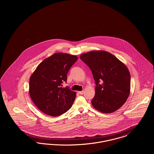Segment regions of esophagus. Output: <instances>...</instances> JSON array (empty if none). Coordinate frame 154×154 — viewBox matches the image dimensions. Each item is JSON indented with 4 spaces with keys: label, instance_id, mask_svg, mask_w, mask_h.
I'll use <instances>...</instances> for the list:
<instances>
[{
    "label": "esophagus",
    "instance_id": "obj_1",
    "mask_svg": "<svg viewBox=\"0 0 154 154\" xmlns=\"http://www.w3.org/2000/svg\"><path fill=\"white\" fill-rule=\"evenodd\" d=\"M84 93V91H79V94H80V95H83Z\"/></svg>",
    "mask_w": 154,
    "mask_h": 154
}]
</instances>
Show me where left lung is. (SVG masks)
Wrapping results in <instances>:
<instances>
[{
    "label": "left lung",
    "mask_w": 154,
    "mask_h": 154,
    "mask_svg": "<svg viewBox=\"0 0 154 154\" xmlns=\"http://www.w3.org/2000/svg\"><path fill=\"white\" fill-rule=\"evenodd\" d=\"M80 58L90 68L95 81L93 107L103 113L119 109L130 94L131 74L128 67L114 55L102 50L86 52Z\"/></svg>",
    "instance_id": "obj_1"
}]
</instances>
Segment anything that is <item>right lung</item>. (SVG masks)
Masks as SVG:
<instances>
[{
  "mask_svg": "<svg viewBox=\"0 0 154 154\" xmlns=\"http://www.w3.org/2000/svg\"><path fill=\"white\" fill-rule=\"evenodd\" d=\"M75 55L55 53L37 67L29 80L30 96L37 107L45 114L57 117L72 106L76 92L62 88L67 74L77 60Z\"/></svg>",
  "mask_w": 154,
  "mask_h": 154,
  "instance_id": "obj_1",
  "label": "right lung"
}]
</instances>
